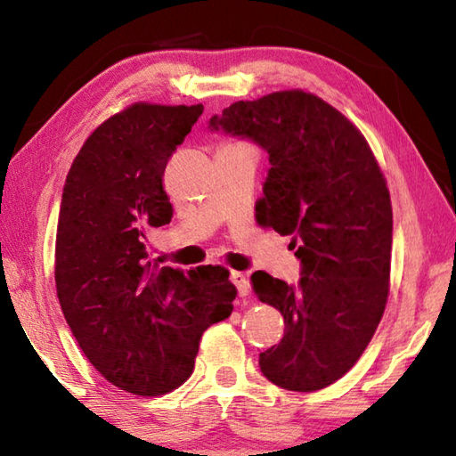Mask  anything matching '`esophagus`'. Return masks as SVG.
<instances>
[{"label":"esophagus","instance_id":"1","mask_svg":"<svg viewBox=\"0 0 456 456\" xmlns=\"http://www.w3.org/2000/svg\"><path fill=\"white\" fill-rule=\"evenodd\" d=\"M231 282L235 284L240 297H247L250 294V284H248V280L243 273H235V270H233V273H231Z\"/></svg>","mask_w":456,"mask_h":456}]
</instances>
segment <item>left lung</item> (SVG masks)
Here are the masks:
<instances>
[{"label":"left lung","instance_id":"obj_1","mask_svg":"<svg viewBox=\"0 0 456 456\" xmlns=\"http://www.w3.org/2000/svg\"><path fill=\"white\" fill-rule=\"evenodd\" d=\"M209 131L248 139L270 170L258 221L292 235L297 286L258 270L256 297L284 315V337L260 353V370L292 392H315L364 353L388 299L390 191L366 139L343 113L302 90L237 102Z\"/></svg>","mask_w":456,"mask_h":456}]
</instances>
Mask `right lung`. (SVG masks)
Masks as SVG:
<instances>
[{
	"label": "right lung",
	"instance_id": "add662e5",
	"mask_svg": "<svg viewBox=\"0 0 456 456\" xmlns=\"http://www.w3.org/2000/svg\"><path fill=\"white\" fill-rule=\"evenodd\" d=\"M201 113V103H134L113 115L84 142L62 190L58 302L95 370L134 395L186 382L201 333L233 312L225 268L159 266L144 245L172 219L164 168Z\"/></svg>",
	"mask_w": 456,
	"mask_h": 456
}]
</instances>
